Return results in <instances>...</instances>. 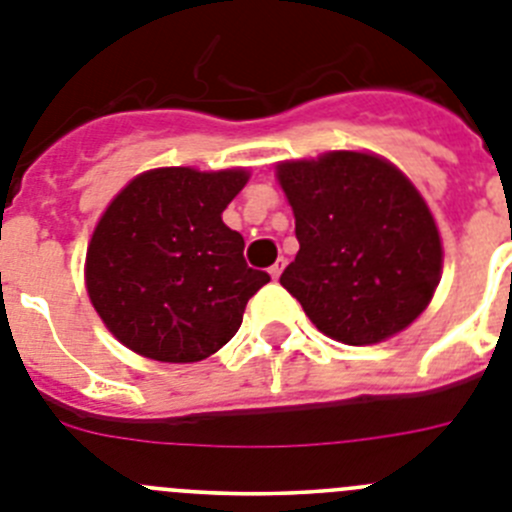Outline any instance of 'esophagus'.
Returning a JSON list of instances; mask_svg holds the SVG:
<instances>
[{
  "label": "esophagus",
  "mask_w": 512,
  "mask_h": 512,
  "mask_svg": "<svg viewBox=\"0 0 512 512\" xmlns=\"http://www.w3.org/2000/svg\"><path fill=\"white\" fill-rule=\"evenodd\" d=\"M282 271H284V259H279L277 264H274V266H271V269H269L271 279H279V277H282Z\"/></svg>",
  "instance_id": "esophagus-1"
}]
</instances>
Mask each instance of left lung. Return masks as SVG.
<instances>
[{
  "label": "left lung",
  "instance_id": "8db88e82",
  "mask_svg": "<svg viewBox=\"0 0 512 512\" xmlns=\"http://www.w3.org/2000/svg\"><path fill=\"white\" fill-rule=\"evenodd\" d=\"M300 241L279 277L325 336L369 346L408 328L441 282L431 210L400 169L361 151L277 166Z\"/></svg>",
  "mask_w": 512,
  "mask_h": 512
}]
</instances>
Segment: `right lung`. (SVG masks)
Returning a JSON list of instances; mask_svg holds the SVG:
<instances>
[{
	"label": "right lung",
	"instance_id": "add662e5",
	"mask_svg": "<svg viewBox=\"0 0 512 512\" xmlns=\"http://www.w3.org/2000/svg\"><path fill=\"white\" fill-rule=\"evenodd\" d=\"M246 169L169 166L135 176L99 217L87 248V292L112 336L169 364L202 361L238 333L269 274L243 259L223 210Z\"/></svg>",
	"mask_w": 512,
	"mask_h": 512
}]
</instances>
